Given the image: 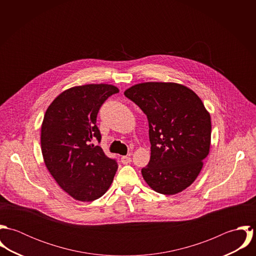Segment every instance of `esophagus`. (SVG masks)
<instances>
[{"label": "esophagus", "instance_id": "esophagus-1", "mask_svg": "<svg viewBox=\"0 0 256 256\" xmlns=\"http://www.w3.org/2000/svg\"><path fill=\"white\" fill-rule=\"evenodd\" d=\"M131 162H132V158H131L130 156H121V162H122L123 164H130Z\"/></svg>", "mask_w": 256, "mask_h": 256}]
</instances>
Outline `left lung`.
I'll return each mask as SVG.
<instances>
[{"instance_id": "obj_1", "label": "left lung", "mask_w": 256, "mask_h": 256, "mask_svg": "<svg viewBox=\"0 0 256 256\" xmlns=\"http://www.w3.org/2000/svg\"><path fill=\"white\" fill-rule=\"evenodd\" d=\"M146 115L150 158L142 176L164 195L182 192L200 174L211 143V117L190 88L176 82H143L124 92Z\"/></svg>"}]
</instances>
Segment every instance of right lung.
Masks as SVG:
<instances>
[{
    "instance_id": "1",
    "label": "right lung",
    "mask_w": 256,
    "mask_h": 256,
    "mask_svg": "<svg viewBox=\"0 0 256 256\" xmlns=\"http://www.w3.org/2000/svg\"><path fill=\"white\" fill-rule=\"evenodd\" d=\"M119 90L111 84L74 86L46 110L41 126V150L46 168L74 199L90 202L110 188L118 164L94 143L102 141L96 125L104 102Z\"/></svg>"
}]
</instances>
